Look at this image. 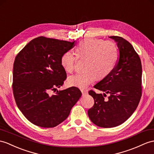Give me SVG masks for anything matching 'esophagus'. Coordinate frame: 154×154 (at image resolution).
I'll return each mask as SVG.
<instances>
[{
    "label": "esophagus",
    "mask_w": 154,
    "mask_h": 154,
    "mask_svg": "<svg viewBox=\"0 0 154 154\" xmlns=\"http://www.w3.org/2000/svg\"><path fill=\"white\" fill-rule=\"evenodd\" d=\"M81 91L82 93V95H83V96L87 95L88 94V91H87V90H82Z\"/></svg>",
    "instance_id": "obj_1"
}]
</instances>
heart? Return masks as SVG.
Instances as JSON below:
<instances>
[{"mask_svg": "<svg viewBox=\"0 0 154 154\" xmlns=\"http://www.w3.org/2000/svg\"><path fill=\"white\" fill-rule=\"evenodd\" d=\"M77 56L87 60L85 72H78L68 78L70 86L84 89L93 83L97 76L103 78L109 74L116 65L118 51L114 42L110 40L86 38L81 41L76 48ZM76 57L71 51H66L61 57V64L68 72L75 68Z\"/></svg>", "mask_w": 154, "mask_h": 154, "instance_id": "1", "label": "heart"}]
</instances>
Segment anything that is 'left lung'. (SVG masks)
<instances>
[{"label": "left lung", "mask_w": 154, "mask_h": 154, "mask_svg": "<svg viewBox=\"0 0 154 154\" xmlns=\"http://www.w3.org/2000/svg\"><path fill=\"white\" fill-rule=\"evenodd\" d=\"M119 50V59L112 72L94 85L104 92L90 90L94 105L88 111L96 125L110 128L124 123L135 111L142 95V65L133 46L122 37L112 36ZM106 94L109 96L104 98Z\"/></svg>", "instance_id": "1"}]
</instances>
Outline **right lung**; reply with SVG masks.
<instances>
[{
    "label": "right lung",
    "instance_id": "obj_1",
    "mask_svg": "<svg viewBox=\"0 0 154 154\" xmlns=\"http://www.w3.org/2000/svg\"><path fill=\"white\" fill-rule=\"evenodd\" d=\"M74 42L40 36L30 41L16 57L14 96L19 109L33 124L45 128L58 125L81 97L76 87L50 94L66 80L61 57Z\"/></svg>",
    "mask_w": 154,
    "mask_h": 154
}]
</instances>
